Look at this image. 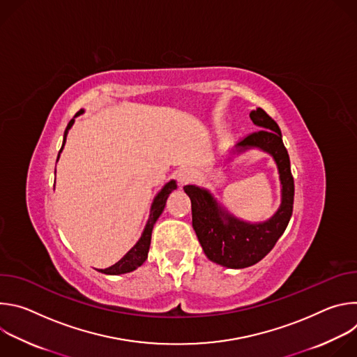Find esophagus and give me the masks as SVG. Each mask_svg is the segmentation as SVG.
<instances>
[{"label": "esophagus", "instance_id": "obj_1", "mask_svg": "<svg viewBox=\"0 0 357 357\" xmlns=\"http://www.w3.org/2000/svg\"><path fill=\"white\" fill-rule=\"evenodd\" d=\"M176 179H178V182H179L181 186H183V185L192 182V181H193V172H192V169H189V168L181 169V171L178 172Z\"/></svg>", "mask_w": 357, "mask_h": 357}]
</instances>
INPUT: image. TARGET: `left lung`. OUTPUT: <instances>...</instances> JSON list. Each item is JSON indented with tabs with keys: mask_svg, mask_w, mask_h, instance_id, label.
Instances as JSON below:
<instances>
[{
	"mask_svg": "<svg viewBox=\"0 0 357 357\" xmlns=\"http://www.w3.org/2000/svg\"><path fill=\"white\" fill-rule=\"evenodd\" d=\"M250 119L261 130L236 144L226 161H233L248 149H260L271 155L281 183L277 212L264 222H245L230 213L211 190L196 185L183 188L192 203V226L203 251L211 261L227 268H245L263 260L285 231L292 215L294 178L281 130L260 107L250 113Z\"/></svg>",
	"mask_w": 357,
	"mask_h": 357,
	"instance_id": "8db88e82",
	"label": "left lung"
}]
</instances>
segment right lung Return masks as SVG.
<instances>
[{
	"mask_svg": "<svg viewBox=\"0 0 357 357\" xmlns=\"http://www.w3.org/2000/svg\"><path fill=\"white\" fill-rule=\"evenodd\" d=\"M84 110H80L76 113V116L69 121L66 130H65V134H63V142H62V148L59 151L58 154V160L61 157V152L63 151V146L66 144V137H68V132L69 130L72 128V126L75 124V119L80 114H83ZM58 162V161H56ZM176 189V182L174 179H171L169 182H167L162 189L155 195L154 200H152L151 203V209H149V216H148V220H146V225L142 230V234L141 237L138 238V241L127 251L126 256L119 260L114 266L109 267V268H105V270H98L100 273L103 274H107V275H120V274H126V273H131L134 270H137L139 266H142V263L146 260L148 257V250H149V244H151V234H152V229H154V225L155 222L158 220V218L162 215L164 212V208L167 205V199L168 196L171 195L172 190Z\"/></svg>",
	"mask_w": 357,
	"mask_h": 357,
	"instance_id": "obj_1",
	"label": "right lung"
}]
</instances>
